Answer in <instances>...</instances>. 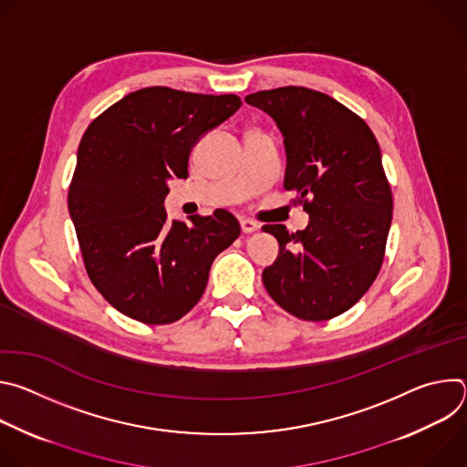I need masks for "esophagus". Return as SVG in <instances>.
Instances as JSON below:
<instances>
[{
    "mask_svg": "<svg viewBox=\"0 0 467 467\" xmlns=\"http://www.w3.org/2000/svg\"><path fill=\"white\" fill-rule=\"evenodd\" d=\"M240 227H242V233H244V234H251V233H254V231L260 229V225H258L256 222L247 220V218L240 220Z\"/></svg>",
    "mask_w": 467,
    "mask_h": 467,
    "instance_id": "esophagus-1",
    "label": "esophagus"
}]
</instances>
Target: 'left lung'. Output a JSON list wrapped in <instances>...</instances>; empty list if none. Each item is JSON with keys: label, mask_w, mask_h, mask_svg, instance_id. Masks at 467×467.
Instances as JSON below:
<instances>
[{"label": "left lung", "mask_w": 467, "mask_h": 467, "mask_svg": "<svg viewBox=\"0 0 467 467\" xmlns=\"http://www.w3.org/2000/svg\"><path fill=\"white\" fill-rule=\"evenodd\" d=\"M285 137V188L308 213L306 229L264 225L279 242L262 272L272 299L306 321L349 310L373 285L384 260L393 199L380 148L368 123L327 94L281 87L249 94Z\"/></svg>", "instance_id": "obj_1"}]
</instances>
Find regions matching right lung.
<instances>
[{
	"label": "right lung",
	"mask_w": 467,
	"mask_h": 467,
	"mask_svg": "<svg viewBox=\"0 0 467 467\" xmlns=\"http://www.w3.org/2000/svg\"><path fill=\"white\" fill-rule=\"evenodd\" d=\"M240 105L234 94L150 87L85 130L68 211L92 285L121 314L148 325L181 319L202 299L214 258L240 236L223 209L190 225L168 223L164 211L168 181L188 177L195 142Z\"/></svg>",
	"instance_id": "add662e5"
}]
</instances>
